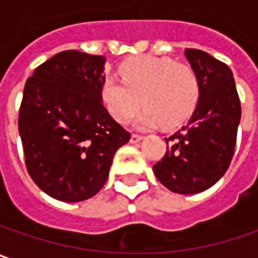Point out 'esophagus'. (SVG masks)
<instances>
[{
	"label": "esophagus",
	"mask_w": 258,
	"mask_h": 258,
	"mask_svg": "<svg viewBox=\"0 0 258 258\" xmlns=\"http://www.w3.org/2000/svg\"><path fill=\"white\" fill-rule=\"evenodd\" d=\"M143 140V137L142 136H139V134H133L131 136V139H130V142L131 143H139V142H142Z\"/></svg>",
	"instance_id": "obj_1"
}]
</instances>
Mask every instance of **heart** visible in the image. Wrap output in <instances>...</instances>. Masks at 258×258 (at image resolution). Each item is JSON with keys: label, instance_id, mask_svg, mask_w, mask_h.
Wrapping results in <instances>:
<instances>
[{"label": "heart", "instance_id": "b5f03b06", "mask_svg": "<svg viewBox=\"0 0 258 258\" xmlns=\"http://www.w3.org/2000/svg\"><path fill=\"white\" fill-rule=\"evenodd\" d=\"M122 82L108 77L100 86V98L115 121L127 124L143 103L136 124L152 128L175 127L189 118L200 100L197 73L171 58L142 55L119 66Z\"/></svg>", "mask_w": 258, "mask_h": 258}]
</instances>
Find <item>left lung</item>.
<instances>
[{
	"mask_svg": "<svg viewBox=\"0 0 258 258\" xmlns=\"http://www.w3.org/2000/svg\"><path fill=\"white\" fill-rule=\"evenodd\" d=\"M197 73L200 100L187 125L165 139L166 153L153 166L160 182L178 194H197L215 185L234 156L241 103L231 69L200 49H185Z\"/></svg>",
	"mask_w": 258,
	"mask_h": 258,
	"instance_id": "1",
	"label": "left lung"
}]
</instances>
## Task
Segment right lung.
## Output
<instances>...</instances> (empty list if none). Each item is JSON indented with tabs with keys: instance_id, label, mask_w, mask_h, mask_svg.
Segmentation results:
<instances>
[{
	"instance_id": "obj_1",
	"label": "right lung",
	"mask_w": 258,
	"mask_h": 258,
	"mask_svg": "<svg viewBox=\"0 0 258 258\" xmlns=\"http://www.w3.org/2000/svg\"><path fill=\"white\" fill-rule=\"evenodd\" d=\"M105 61L62 51L24 86L19 133L26 166L39 188L59 202H83L99 192L116 150L130 140L102 103Z\"/></svg>"
}]
</instances>
